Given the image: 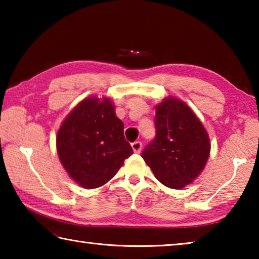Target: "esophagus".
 I'll return each instance as SVG.
<instances>
[{
	"mask_svg": "<svg viewBox=\"0 0 259 259\" xmlns=\"http://www.w3.org/2000/svg\"><path fill=\"white\" fill-rule=\"evenodd\" d=\"M142 142H135V143H133L131 144V147H133V150H134V152L135 153H139L140 151H142Z\"/></svg>",
	"mask_w": 259,
	"mask_h": 259,
	"instance_id": "1",
	"label": "esophagus"
}]
</instances>
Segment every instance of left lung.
I'll use <instances>...</instances> for the list:
<instances>
[{
    "label": "left lung",
    "instance_id": "obj_1",
    "mask_svg": "<svg viewBox=\"0 0 259 259\" xmlns=\"http://www.w3.org/2000/svg\"><path fill=\"white\" fill-rule=\"evenodd\" d=\"M156 136L142 157L166 187L183 188L194 182L210 154L203 124L183 100L166 97L156 105Z\"/></svg>",
    "mask_w": 259,
    "mask_h": 259
}]
</instances>
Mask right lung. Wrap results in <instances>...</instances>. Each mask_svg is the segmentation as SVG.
<instances>
[{
    "label": "right lung",
    "instance_id": "right-lung-1",
    "mask_svg": "<svg viewBox=\"0 0 259 259\" xmlns=\"http://www.w3.org/2000/svg\"><path fill=\"white\" fill-rule=\"evenodd\" d=\"M123 128L109 98L94 96L78 103L56 139L59 160L69 177L88 190L111 181L134 153Z\"/></svg>",
    "mask_w": 259,
    "mask_h": 259
}]
</instances>
